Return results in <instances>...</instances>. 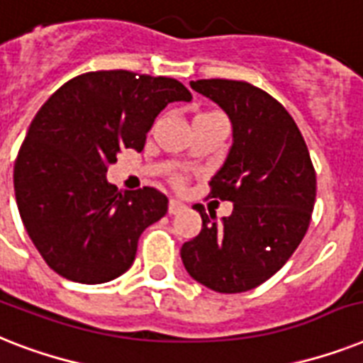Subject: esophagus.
Masks as SVG:
<instances>
[{
  "mask_svg": "<svg viewBox=\"0 0 363 363\" xmlns=\"http://www.w3.org/2000/svg\"><path fill=\"white\" fill-rule=\"evenodd\" d=\"M182 208H184V205H182L181 201H177V199H172L169 205H167V212H169V214H177V212H181Z\"/></svg>",
  "mask_w": 363,
  "mask_h": 363,
  "instance_id": "esophagus-1",
  "label": "esophagus"
}]
</instances>
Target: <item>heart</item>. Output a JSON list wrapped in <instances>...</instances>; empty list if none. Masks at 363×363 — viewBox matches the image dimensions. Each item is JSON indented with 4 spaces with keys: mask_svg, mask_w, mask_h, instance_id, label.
Segmentation results:
<instances>
[{
    "mask_svg": "<svg viewBox=\"0 0 363 363\" xmlns=\"http://www.w3.org/2000/svg\"><path fill=\"white\" fill-rule=\"evenodd\" d=\"M212 115H218V113H199V115H196V117H194V121H196V119H205V117H212ZM177 182L181 184V179H177Z\"/></svg>",
    "mask_w": 363,
    "mask_h": 363,
    "instance_id": "heart-1",
    "label": "heart"
}]
</instances>
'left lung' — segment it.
<instances>
[{"label":"left lung","instance_id":"8db88e82","mask_svg":"<svg viewBox=\"0 0 363 363\" xmlns=\"http://www.w3.org/2000/svg\"><path fill=\"white\" fill-rule=\"evenodd\" d=\"M190 87L216 102L233 126V145L211 179V196L233 203L182 244L191 278L216 293H244L272 278L309 228L317 179L298 126L278 100L248 82L197 79Z\"/></svg>","mask_w":363,"mask_h":363}]
</instances>
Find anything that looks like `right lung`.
<instances>
[{"mask_svg": "<svg viewBox=\"0 0 363 363\" xmlns=\"http://www.w3.org/2000/svg\"><path fill=\"white\" fill-rule=\"evenodd\" d=\"M190 91L166 76L85 72L35 115L14 162V196L35 248L54 272L106 284L132 267L140 235L167 212L155 188L117 190L106 179L121 149L140 152L156 115Z\"/></svg>", "mask_w": 363, "mask_h": 363, "instance_id": "1", "label": "right lung"}]
</instances>
